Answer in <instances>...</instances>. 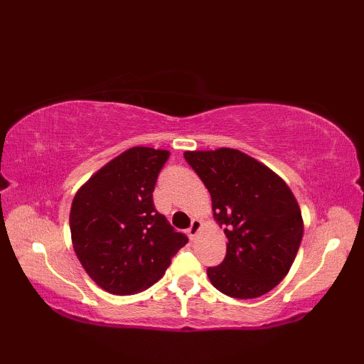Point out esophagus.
I'll use <instances>...</instances> for the list:
<instances>
[{"instance_id":"obj_1","label":"esophagus","mask_w":364,"mask_h":364,"mask_svg":"<svg viewBox=\"0 0 364 364\" xmlns=\"http://www.w3.org/2000/svg\"><path fill=\"white\" fill-rule=\"evenodd\" d=\"M200 230H202V220H198V219L192 220L191 227H189V230H188V235H189V237L192 239V241H194V239L197 237Z\"/></svg>"}]
</instances>
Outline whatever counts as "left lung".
Returning a JSON list of instances; mask_svg holds the SVG:
<instances>
[{
  "label": "left lung",
  "instance_id": "obj_1",
  "mask_svg": "<svg viewBox=\"0 0 364 364\" xmlns=\"http://www.w3.org/2000/svg\"><path fill=\"white\" fill-rule=\"evenodd\" d=\"M184 158L210 191L214 219L228 239L225 259L206 270L214 288L235 299L274 289L289 272L304 236L288 184L239 150L186 151Z\"/></svg>",
  "mask_w": 364,
  "mask_h": 364
}]
</instances>
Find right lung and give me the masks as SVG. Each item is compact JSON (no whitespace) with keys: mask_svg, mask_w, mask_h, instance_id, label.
Segmentation results:
<instances>
[{"mask_svg":"<svg viewBox=\"0 0 364 364\" xmlns=\"http://www.w3.org/2000/svg\"><path fill=\"white\" fill-rule=\"evenodd\" d=\"M170 153L133 146L107 162L76 192L70 231L76 257L100 288L129 296L164 275L188 244L153 205V191Z\"/></svg>","mask_w":364,"mask_h":364,"instance_id":"add662e5","label":"right lung"}]
</instances>
